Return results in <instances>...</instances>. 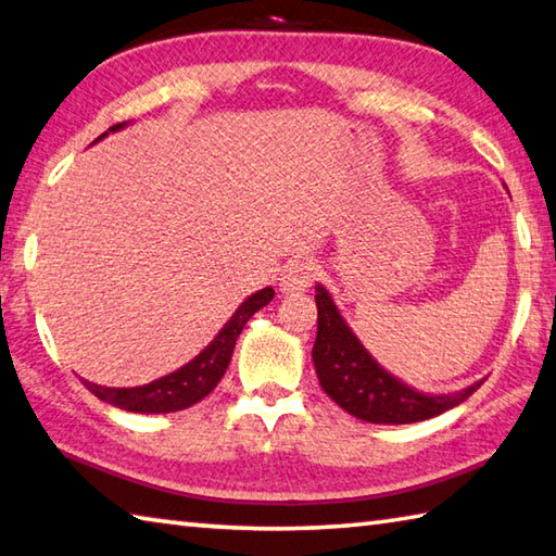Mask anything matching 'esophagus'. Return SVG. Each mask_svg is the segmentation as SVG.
<instances>
[{
    "label": "esophagus",
    "mask_w": 556,
    "mask_h": 556,
    "mask_svg": "<svg viewBox=\"0 0 556 556\" xmlns=\"http://www.w3.org/2000/svg\"><path fill=\"white\" fill-rule=\"evenodd\" d=\"M313 279H316V265L311 260H296L281 269L279 277V291L281 294H296V291H306Z\"/></svg>",
    "instance_id": "esophagus-1"
}]
</instances>
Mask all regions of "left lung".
<instances>
[{
  "label": "left lung",
  "mask_w": 556,
  "mask_h": 556,
  "mask_svg": "<svg viewBox=\"0 0 556 556\" xmlns=\"http://www.w3.org/2000/svg\"><path fill=\"white\" fill-rule=\"evenodd\" d=\"M316 306L318 332L311 352L313 365L323 391L350 416L379 426H406L459 406L481 387V381H477L454 393L413 389L371 357L323 285H316Z\"/></svg>",
  "instance_id": "left-lung-1"
}]
</instances>
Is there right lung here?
Listing matches in <instances>:
<instances>
[{
	"label": "right lung",
	"mask_w": 556,
	"mask_h": 556,
	"mask_svg": "<svg viewBox=\"0 0 556 556\" xmlns=\"http://www.w3.org/2000/svg\"><path fill=\"white\" fill-rule=\"evenodd\" d=\"M126 126V121L124 124L111 126L106 134L94 140V143ZM271 299H275V289L271 287L260 289L252 296H248L243 304L236 308L233 316L228 318L226 326L218 330V336L211 340L194 359H189L185 367H179L173 375L160 377L134 389H111L89 381H85V387L92 391L97 399L130 413H175L194 406V403L208 396V393L216 389V383L224 379L230 365V357H233L236 340L240 332H243L245 323L250 320V316H255L262 306H267Z\"/></svg>",
	"instance_id": "right-lung-1"
}]
</instances>
